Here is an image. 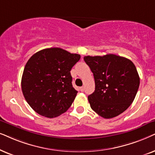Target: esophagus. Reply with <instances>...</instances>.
Masks as SVG:
<instances>
[{
  "mask_svg": "<svg viewBox=\"0 0 155 155\" xmlns=\"http://www.w3.org/2000/svg\"><path fill=\"white\" fill-rule=\"evenodd\" d=\"M84 89H85V87H84V86H82V87L80 88V91H84Z\"/></svg>",
  "mask_w": 155,
  "mask_h": 155,
  "instance_id": "obj_1",
  "label": "esophagus"
}]
</instances>
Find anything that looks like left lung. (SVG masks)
Masks as SVG:
<instances>
[{
  "instance_id": "left-lung-1",
  "label": "left lung",
  "mask_w": 155,
  "mask_h": 155,
  "mask_svg": "<svg viewBox=\"0 0 155 155\" xmlns=\"http://www.w3.org/2000/svg\"><path fill=\"white\" fill-rule=\"evenodd\" d=\"M84 59L95 80L94 92L88 96L91 108L106 119L127 110L140 86L139 75L133 61L113 54L86 56Z\"/></svg>"
}]
</instances>
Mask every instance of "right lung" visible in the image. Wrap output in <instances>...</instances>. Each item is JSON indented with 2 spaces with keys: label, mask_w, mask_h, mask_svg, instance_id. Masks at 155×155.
I'll return each mask as SVG.
<instances>
[{
  "label": "right lung",
  "mask_w": 155,
  "mask_h": 155,
  "mask_svg": "<svg viewBox=\"0 0 155 155\" xmlns=\"http://www.w3.org/2000/svg\"><path fill=\"white\" fill-rule=\"evenodd\" d=\"M81 56L53 47L42 49L29 59L21 87L26 101L42 116L52 118L66 112L77 91L72 86L71 68Z\"/></svg>",
  "instance_id": "1"
}]
</instances>
